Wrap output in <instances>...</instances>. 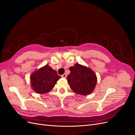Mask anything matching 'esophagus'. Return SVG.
I'll return each instance as SVG.
<instances>
[{"label":"esophagus","mask_w":135,"mask_h":135,"mask_svg":"<svg viewBox=\"0 0 135 135\" xmlns=\"http://www.w3.org/2000/svg\"><path fill=\"white\" fill-rule=\"evenodd\" d=\"M66 74H62V75H61V76H62V78H66Z\"/></svg>","instance_id":"34e87169"}]
</instances>
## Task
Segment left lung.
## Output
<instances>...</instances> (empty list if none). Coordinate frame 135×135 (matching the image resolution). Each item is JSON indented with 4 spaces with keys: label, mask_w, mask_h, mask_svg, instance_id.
Masks as SVG:
<instances>
[{
    "label": "left lung",
    "mask_w": 135,
    "mask_h": 135,
    "mask_svg": "<svg viewBox=\"0 0 135 135\" xmlns=\"http://www.w3.org/2000/svg\"><path fill=\"white\" fill-rule=\"evenodd\" d=\"M70 73L67 76L68 81L72 90L77 94L87 95L95 87L97 77L90 69L76 64L69 68Z\"/></svg>",
    "instance_id": "left-lung-1"
}]
</instances>
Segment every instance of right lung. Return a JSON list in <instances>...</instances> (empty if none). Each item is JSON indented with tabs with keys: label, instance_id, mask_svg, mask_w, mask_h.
Instances as JSON below:
<instances>
[{
	"label": "right lung",
	"instance_id": "add662e5",
	"mask_svg": "<svg viewBox=\"0 0 135 135\" xmlns=\"http://www.w3.org/2000/svg\"><path fill=\"white\" fill-rule=\"evenodd\" d=\"M61 76L57 71L47 65L35 71L30 76L31 86L38 93H45L54 87Z\"/></svg>",
	"mask_w": 135,
	"mask_h": 135
}]
</instances>
